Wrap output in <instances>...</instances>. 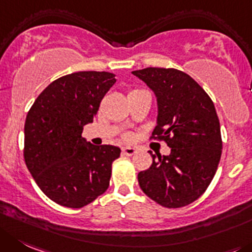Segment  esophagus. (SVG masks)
I'll use <instances>...</instances> for the list:
<instances>
[{
    "mask_svg": "<svg viewBox=\"0 0 252 252\" xmlns=\"http://www.w3.org/2000/svg\"><path fill=\"white\" fill-rule=\"evenodd\" d=\"M122 152H123L124 155H128V157H130V155H134L135 153H137V149L133 147H124L123 149H122Z\"/></svg>",
    "mask_w": 252,
    "mask_h": 252,
    "instance_id": "obj_1",
    "label": "esophagus"
}]
</instances>
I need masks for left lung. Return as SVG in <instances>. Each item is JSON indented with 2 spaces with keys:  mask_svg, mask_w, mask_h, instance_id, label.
<instances>
[{
  "mask_svg": "<svg viewBox=\"0 0 252 252\" xmlns=\"http://www.w3.org/2000/svg\"><path fill=\"white\" fill-rule=\"evenodd\" d=\"M157 98L153 135L164 139L170 154L149 153L153 164L138 174L145 195L165 208H182L200 197L221 157L220 123L213 100L187 73L174 68L133 70Z\"/></svg>",
  "mask_w": 252,
  "mask_h": 252,
  "instance_id": "1",
  "label": "left lung"
}]
</instances>
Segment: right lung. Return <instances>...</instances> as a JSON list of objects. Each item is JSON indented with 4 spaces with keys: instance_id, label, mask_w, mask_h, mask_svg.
<instances>
[{
    "instance_id": "add662e5",
    "label": "right lung",
    "mask_w": 252,
    "mask_h": 252,
    "mask_svg": "<svg viewBox=\"0 0 252 252\" xmlns=\"http://www.w3.org/2000/svg\"><path fill=\"white\" fill-rule=\"evenodd\" d=\"M109 72H76L52 82L34 100L25 123V161L39 189L62 206L88 205L109 187L114 145L82 137L100 100L115 83Z\"/></svg>"
}]
</instances>
